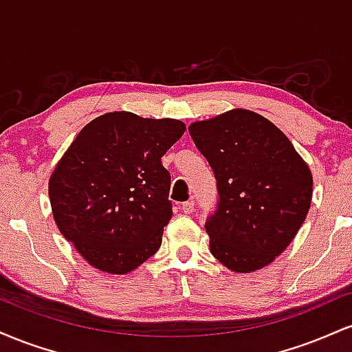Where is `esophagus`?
Returning <instances> with one entry per match:
<instances>
[{
    "instance_id": "obj_1",
    "label": "esophagus",
    "mask_w": 352,
    "mask_h": 352,
    "mask_svg": "<svg viewBox=\"0 0 352 352\" xmlns=\"http://www.w3.org/2000/svg\"><path fill=\"white\" fill-rule=\"evenodd\" d=\"M182 212L184 213H192L193 212V201H185V204H182Z\"/></svg>"
}]
</instances>
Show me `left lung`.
<instances>
[{
  "label": "left lung",
  "instance_id": "8db88e82",
  "mask_svg": "<svg viewBox=\"0 0 352 352\" xmlns=\"http://www.w3.org/2000/svg\"><path fill=\"white\" fill-rule=\"evenodd\" d=\"M188 132L220 197L205 223L210 252L232 272L261 270L288 248L308 215V164L276 125L246 109L197 120Z\"/></svg>",
  "mask_w": 352,
  "mask_h": 352
}]
</instances>
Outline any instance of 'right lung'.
<instances>
[{
    "label": "right lung",
    "mask_w": 352,
    "mask_h": 352,
    "mask_svg": "<svg viewBox=\"0 0 352 352\" xmlns=\"http://www.w3.org/2000/svg\"><path fill=\"white\" fill-rule=\"evenodd\" d=\"M185 129L175 119L107 112L60 157L47 187L52 217L89 265L125 274L160 248L173 215L162 157Z\"/></svg>",
    "instance_id": "1"
}]
</instances>
